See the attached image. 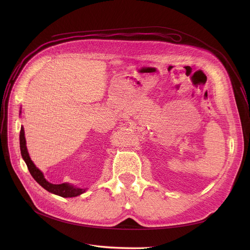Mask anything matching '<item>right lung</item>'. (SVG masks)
Wrapping results in <instances>:
<instances>
[{"mask_svg": "<svg viewBox=\"0 0 250 250\" xmlns=\"http://www.w3.org/2000/svg\"><path fill=\"white\" fill-rule=\"evenodd\" d=\"M21 111H20V115H21ZM20 147H21V157L24 160L29 173L33 177V179L37 181L42 188H44L46 191H48L54 195L63 197V198L77 197L87 191V188H78V187H76L72 184H69V183L52 184L45 179L43 173L37 166H35V164L32 162V160L29 157V154H28V151L26 148L24 129H23L22 125L21 127V132H20Z\"/></svg>", "mask_w": 250, "mask_h": 250, "instance_id": "1", "label": "right lung"}]
</instances>
